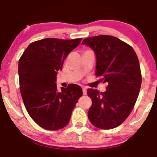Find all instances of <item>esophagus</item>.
<instances>
[{"label": "esophagus", "mask_w": 157, "mask_h": 157, "mask_svg": "<svg viewBox=\"0 0 157 157\" xmlns=\"http://www.w3.org/2000/svg\"><path fill=\"white\" fill-rule=\"evenodd\" d=\"M82 93H83V95L87 94V90L85 87H82Z\"/></svg>", "instance_id": "34e87169"}]
</instances>
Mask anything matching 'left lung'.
<instances>
[{
    "instance_id": "8db88e82",
    "label": "left lung",
    "mask_w": 157,
    "mask_h": 157,
    "mask_svg": "<svg viewBox=\"0 0 157 157\" xmlns=\"http://www.w3.org/2000/svg\"><path fill=\"white\" fill-rule=\"evenodd\" d=\"M82 44L94 52L95 75L108 84L105 92L87 90L92 100L88 117L98 128H114L130 114L140 93L142 76L137 55L131 46L110 35L88 37Z\"/></svg>"
}]
</instances>
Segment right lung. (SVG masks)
Segmentation results:
<instances>
[{
	"label": "right lung",
	"mask_w": 157,
	"mask_h": 157,
	"mask_svg": "<svg viewBox=\"0 0 157 157\" xmlns=\"http://www.w3.org/2000/svg\"><path fill=\"white\" fill-rule=\"evenodd\" d=\"M81 40L46 38L35 41L29 45L19 60L23 103L32 120L46 130H59L67 125L82 95L78 85L70 84L58 91L55 83L64 60Z\"/></svg>",
	"instance_id": "right-lung-1"
}]
</instances>
